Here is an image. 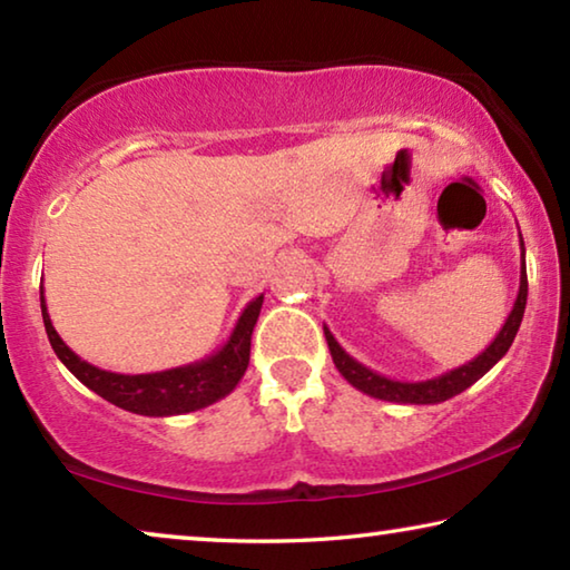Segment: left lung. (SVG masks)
<instances>
[{
	"instance_id": "left-lung-1",
	"label": "left lung",
	"mask_w": 570,
	"mask_h": 570,
	"mask_svg": "<svg viewBox=\"0 0 570 570\" xmlns=\"http://www.w3.org/2000/svg\"><path fill=\"white\" fill-rule=\"evenodd\" d=\"M525 298H528L525 244H523V236H520V286H518L515 304H513V308H510L503 330L495 334V340L490 342L485 350L475 356V360L460 364L450 372H442L440 377L422 380V382L390 380V377H384V374L370 370V366H364L362 362H356L352 354H346L342 350V344L334 340V334L330 332V326L326 324H324V336H326V344H330V352H332L336 370H340L342 377L350 382L352 387H356L364 394H370V397H374V400H384V402L440 404L450 397H455V394H460V392H465L470 384H475L482 374L493 370V366L503 360L520 330V322H523Z\"/></svg>"
}]
</instances>
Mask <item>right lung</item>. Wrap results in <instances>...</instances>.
<instances>
[{
    "label": "right lung",
    "instance_id": "obj_1",
    "mask_svg": "<svg viewBox=\"0 0 570 570\" xmlns=\"http://www.w3.org/2000/svg\"><path fill=\"white\" fill-rule=\"evenodd\" d=\"M262 304L264 294L250 298L244 312H240L226 344L220 346L218 352L206 356V360L150 374H118L80 360V356L62 342V336L55 332L50 314H47L45 286H40L45 332L57 354V360H60L85 387L100 394L102 400L112 402L115 407L120 410L146 414V417H170V414L204 410L208 404L224 400L226 394L234 392L248 366L250 334H254L258 314H262Z\"/></svg>",
    "mask_w": 570,
    "mask_h": 570
}]
</instances>
